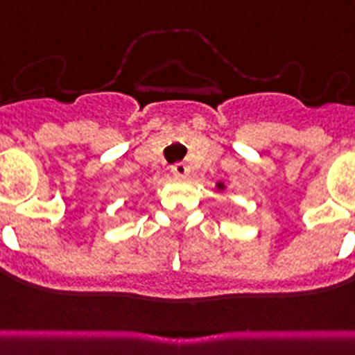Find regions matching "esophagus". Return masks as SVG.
Masks as SVG:
<instances>
[{
    "label": "esophagus",
    "mask_w": 355,
    "mask_h": 355,
    "mask_svg": "<svg viewBox=\"0 0 355 355\" xmlns=\"http://www.w3.org/2000/svg\"><path fill=\"white\" fill-rule=\"evenodd\" d=\"M171 173H173L175 177H184V175L189 173V166H187L186 162H175V164L171 166Z\"/></svg>",
    "instance_id": "34e87169"
}]
</instances>
